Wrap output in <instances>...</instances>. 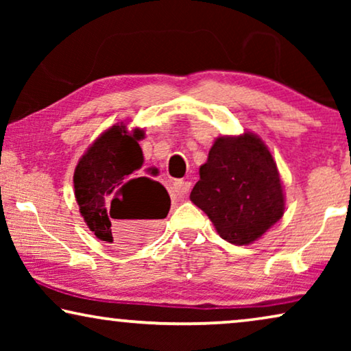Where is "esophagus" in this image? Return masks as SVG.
<instances>
[{"mask_svg": "<svg viewBox=\"0 0 351 351\" xmlns=\"http://www.w3.org/2000/svg\"><path fill=\"white\" fill-rule=\"evenodd\" d=\"M190 189H191V184L189 180H176L171 186V191L172 195L176 196H185L190 191Z\"/></svg>", "mask_w": 351, "mask_h": 351, "instance_id": "1", "label": "esophagus"}]
</instances>
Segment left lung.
<instances>
[{
  "label": "left lung",
  "mask_w": 351,
  "mask_h": 351,
  "mask_svg": "<svg viewBox=\"0 0 351 351\" xmlns=\"http://www.w3.org/2000/svg\"><path fill=\"white\" fill-rule=\"evenodd\" d=\"M190 199L220 237L237 246L257 241L285 214L276 162L252 132L215 138Z\"/></svg>",
  "instance_id": "8db88e82"
}]
</instances>
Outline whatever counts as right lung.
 <instances>
[{
  "instance_id": "right-lung-1",
  "label": "right lung",
  "mask_w": 351,
  "mask_h": 351,
  "mask_svg": "<svg viewBox=\"0 0 351 351\" xmlns=\"http://www.w3.org/2000/svg\"><path fill=\"white\" fill-rule=\"evenodd\" d=\"M142 129L114 124L95 138L73 174L75 198L86 225L102 241L121 247L147 243L171 198L160 182L138 177L143 165Z\"/></svg>"
}]
</instances>
